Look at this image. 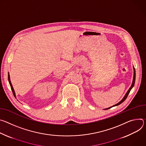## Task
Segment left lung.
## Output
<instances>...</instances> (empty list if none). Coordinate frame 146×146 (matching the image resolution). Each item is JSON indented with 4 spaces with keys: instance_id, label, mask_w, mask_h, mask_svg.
Here are the masks:
<instances>
[{
    "instance_id": "left-lung-1",
    "label": "left lung",
    "mask_w": 146,
    "mask_h": 146,
    "mask_svg": "<svg viewBox=\"0 0 146 146\" xmlns=\"http://www.w3.org/2000/svg\"><path fill=\"white\" fill-rule=\"evenodd\" d=\"M135 78H136V73H135V70L134 69V76H133V82H132V85H131V88H129V89L128 90V91L127 92V93H126V94H125V97L124 98H123V99L120 102H119L118 104H115V105H114V106H113L112 107H114V106H118V105H119L120 104H121L122 103H123L125 100H126V99L127 98V96H128V94H129V93H130V91H131V90L132 89V88L133 87V86H134V85H135ZM111 107H110V108H107V109H105V110H107V109H109V108H111Z\"/></svg>"
}]
</instances>
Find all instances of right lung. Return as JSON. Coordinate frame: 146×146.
Masks as SVG:
<instances>
[{"mask_svg": "<svg viewBox=\"0 0 146 146\" xmlns=\"http://www.w3.org/2000/svg\"><path fill=\"white\" fill-rule=\"evenodd\" d=\"M8 80H9V84H10V87H11V90H12V92L14 96V97H15V92H14V90L13 89V86L11 85V81H10V76H9V74L8 75Z\"/></svg>", "mask_w": 146, "mask_h": 146, "instance_id": "1", "label": "right lung"}]
</instances>
